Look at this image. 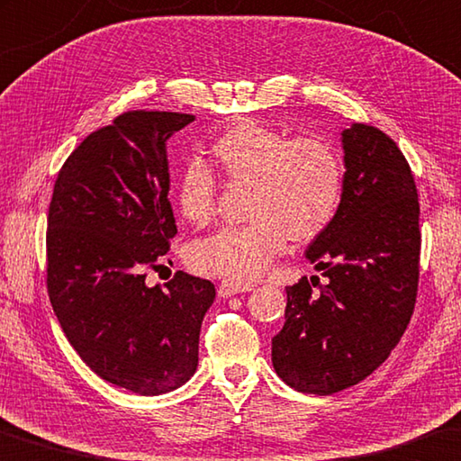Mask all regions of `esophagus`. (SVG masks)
I'll list each match as a JSON object with an SVG mask.
<instances>
[{
  "mask_svg": "<svg viewBox=\"0 0 461 461\" xmlns=\"http://www.w3.org/2000/svg\"><path fill=\"white\" fill-rule=\"evenodd\" d=\"M253 288H255V284H245V282H237V280H230V277H226V280L218 284V296L229 298V296H235V294H240V292H251Z\"/></svg>",
  "mask_w": 461,
  "mask_h": 461,
  "instance_id": "esophagus-1",
  "label": "esophagus"
}]
</instances>
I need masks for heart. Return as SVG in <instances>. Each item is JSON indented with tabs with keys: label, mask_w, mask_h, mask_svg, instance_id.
<instances>
[{
	"label": "heart",
	"mask_w": 461,
	"mask_h": 461,
	"mask_svg": "<svg viewBox=\"0 0 461 461\" xmlns=\"http://www.w3.org/2000/svg\"><path fill=\"white\" fill-rule=\"evenodd\" d=\"M214 167L229 181H249L251 222L224 226L190 249L202 274L255 280L288 247L311 243L339 214L345 167L339 150L319 137H296L253 118L237 120L208 145ZM214 173L198 161L185 163L173 184L179 214L206 226L216 212Z\"/></svg>",
	"instance_id": "1"
}]
</instances>
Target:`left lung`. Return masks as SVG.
<instances>
[{"mask_svg":"<svg viewBox=\"0 0 461 461\" xmlns=\"http://www.w3.org/2000/svg\"><path fill=\"white\" fill-rule=\"evenodd\" d=\"M345 195L306 251L322 271L288 285L271 361L298 392L329 396L367 378L401 341L419 288V195L411 165L380 128L343 131ZM320 290H315V285Z\"/></svg>","mask_w":461,"mask_h":461,"instance_id":"obj_1","label":"left lung"}]
</instances>
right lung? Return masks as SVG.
Returning <instances> with one entry per match:
<instances>
[{"instance_id": "right-lung-1", "label": "right lung", "mask_w": 461, "mask_h": 461, "mask_svg": "<svg viewBox=\"0 0 461 461\" xmlns=\"http://www.w3.org/2000/svg\"><path fill=\"white\" fill-rule=\"evenodd\" d=\"M190 122L179 112L116 116L63 163L49 206L47 290L60 329L102 380L142 396L192 378L216 296L184 271L163 288L145 284L177 235L165 142Z\"/></svg>"}]
</instances>
